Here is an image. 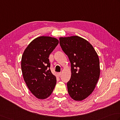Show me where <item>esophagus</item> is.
Masks as SVG:
<instances>
[{
    "label": "esophagus",
    "mask_w": 120,
    "mask_h": 120,
    "mask_svg": "<svg viewBox=\"0 0 120 120\" xmlns=\"http://www.w3.org/2000/svg\"><path fill=\"white\" fill-rule=\"evenodd\" d=\"M58 76H60L61 75V73H58Z\"/></svg>",
    "instance_id": "34e87169"
}]
</instances>
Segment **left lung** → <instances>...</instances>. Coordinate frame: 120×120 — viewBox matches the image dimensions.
<instances>
[{
	"label": "left lung",
	"mask_w": 120,
	"mask_h": 120,
	"mask_svg": "<svg viewBox=\"0 0 120 120\" xmlns=\"http://www.w3.org/2000/svg\"><path fill=\"white\" fill-rule=\"evenodd\" d=\"M59 41L61 47L71 62L68 93L73 100L82 101L93 93L99 79V57L93 46L81 37H62Z\"/></svg>",
	"instance_id": "left-lung-1"
}]
</instances>
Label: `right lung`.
Returning <instances> with one entry per match:
<instances>
[{"instance_id": "1", "label": "right lung", "mask_w": 120, "mask_h": 120, "mask_svg": "<svg viewBox=\"0 0 120 120\" xmlns=\"http://www.w3.org/2000/svg\"><path fill=\"white\" fill-rule=\"evenodd\" d=\"M59 44L56 38L40 36L30 42L21 59L23 77L30 92L37 98L50 96L56 84V77L49 69V56Z\"/></svg>"}]
</instances>
